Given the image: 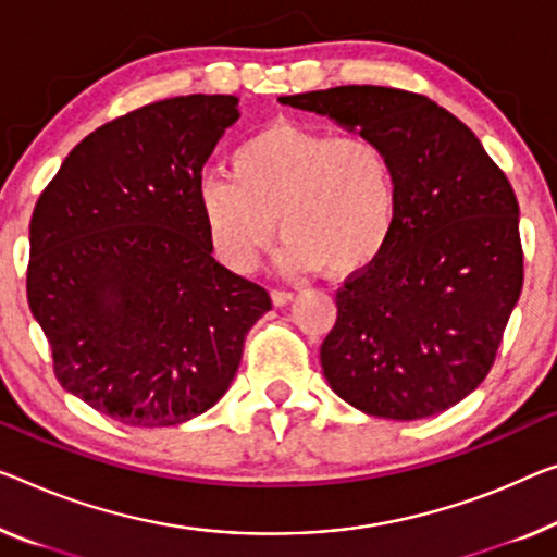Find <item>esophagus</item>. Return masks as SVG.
Instances as JSON below:
<instances>
[{"instance_id": "obj_1", "label": "esophagus", "mask_w": 557, "mask_h": 557, "mask_svg": "<svg viewBox=\"0 0 557 557\" xmlns=\"http://www.w3.org/2000/svg\"><path fill=\"white\" fill-rule=\"evenodd\" d=\"M295 300V293H289V289H272V302L277 307H285Z\"/></svg>"}]
</instances>
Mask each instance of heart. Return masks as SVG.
<instances>
[{"instance_id": "heart-1", "label": "heart", "mask_w": 557, "mask_h": 557, "mask_svg": "<svg viewBox=\"0 0 557 557\" xmlns=\"http://www.w3.org/2000/svg\"><path fill=\"white\" fill-rule=\"evenodd\" d=\"M197 210L214 257L232 272L255 268L277 225V262L289 275H355L393 237L397 177L375 139L275 122L232 152L230 174L199 180Z\"/></svg>"}]
</instances>
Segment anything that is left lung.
Returning <instances> with one entry per match:
<instances>
[{"instance_id":"1","label":"left lung","mask_w":557,"mask_h":557,"mask_svg":"<svg viewBox=\"0 0 557 557\" xmlns=\"http://www.w3.org/2000/svg\"><path fill=\"white\" fill-rule=\"evenodd\" d=\"M385 147L397 222L337 293L320 347L332 393L364 414L422 420L483 383L522 289L520 207L470 127L433 99L347 85L280 97Z\"/></svg>"}]
</instances>
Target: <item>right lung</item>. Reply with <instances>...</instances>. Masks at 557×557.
<instances>
[{
    "label": "right lung",
    "instance_id": "add662e5",
    "mask_svg": "<svg viewBox=\"0 0 557 557\" xmlns=\"http://www.w3.org/2000/svg\"><path fill=\"white\" fill-rule=\"evenodd\" d=\"M232 95L139 107L64 157L29 222V310L66 393L132 428L220 403L268 289L212 257L202 168L239 120Z\"/></svg>",
    "mask_w": 557,
    "mask_h": 557
}]
</instances>
